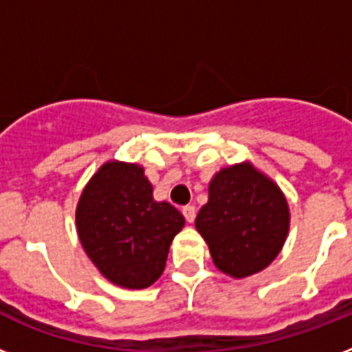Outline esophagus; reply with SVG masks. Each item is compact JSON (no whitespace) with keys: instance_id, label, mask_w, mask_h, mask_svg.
<instances>
[{"instance_id":"obj_1","label":"esophagus","mask_w":352,"mask_h":352,"mask_svg":"<svg viewBox=\"0 0 352 352\" xmlns=\"http://www.w3.org/2000/svg\"><path fill=\"white\" fill-rule=\"evenodd\" d=\"M195 214H197L195 206H184V208H182V215H184V219H186L188 223H193V221H195Z\"/></svg>"}]
</instances>
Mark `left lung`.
<instances>
[{
  "label": "left lung",
  "mask_w": 352,
  "mask_h": 352,
  "mask_svg": "<svg viewBox=\"0 0 352 352\" xmlns=\"http://www.w3.org/2000/svg\"><path fill=\"white\" fill-rule=\"evenodd\" d=\"M289 204L272 179L250 162L217 171L195 228L215 267L232 278L261 272L278 257L289 234Z\"/></svg>",
  "instance_id": "1"
}]
</instances>
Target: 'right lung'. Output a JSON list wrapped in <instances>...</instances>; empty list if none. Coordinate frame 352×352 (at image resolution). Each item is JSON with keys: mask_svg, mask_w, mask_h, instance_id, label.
I'll list each match as a JSON object with an SVG mask.
<instances>
[{"mask_svg": "<svg viewBox=\"0 0 352 352\" xmlns=\"http://www.w3.org/2000/svg\"><path fill=\"white\" fill-rule=\"evenodd\" d=\"M184 217L166 201L138 164L109 160L91 177L76 206V230L100 274L122 289H146L164 272Z\"/></svg>", "mask_w": 352, "mask_h": 352, "instance_id": "add662e5", "label": "right lung"}]
</instances>
